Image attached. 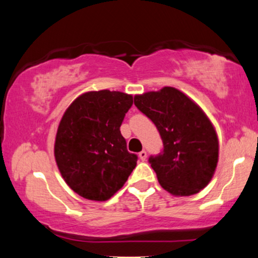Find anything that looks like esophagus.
I'll use <instances>...</instances> for the list:
<instances>
[{"label": "esophagus", "mask_w": 258, "mask_h": 258, "mask_svg": "<svg viewBox=\"0 0 258 258\" xmlns=\"http://www.w3.org/2000/svg\"><path fill=\"white\" fill-rule=\"evenodd\" d=\"M139 159H141L142 161H145V160H147V151H145V150H142L141 153H139Z\"/></svg>", "instance_id": "1"}]
</instances>
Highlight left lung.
I'll use <instances>...</instances> for the list:
<instances>
[{
    "label": "left lung",
    "mask_w": 258,
    "mask_h": 258,
    "mask_svg": "<svg viewBox=\"0 0 258 258\" xmlns=\"http://www.w3.org/2000/svg\"><path fill=\"white\" fill-rule=\"evenodd\" d=\"M135 104L153 121L162 138V153L149 157L160 185L174 196L203 190L219 160L218 136L206 113L170 86L135 96Z\"/></svg>",
    "instance_id": "1"
}]
</instances>
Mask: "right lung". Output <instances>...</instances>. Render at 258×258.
Masks as SVG:
<instances>
[{"label":"right lung","mask_w":258,"mask_h":258,"mask_svg":"<svg viewBox=\"0 0 258 258\" xmlns=\"http://www.w3.org/2000/svg\"><path fill=\"white\" fill-rule=\"evenodd\" d=\"M133 104L120 91H90L64 111L55 139L54 154L62 178L86 200L107 201L122 187L137 164L120 132Z\"/></svg>","instance_id":"right-lung-1"}]
</instances>
